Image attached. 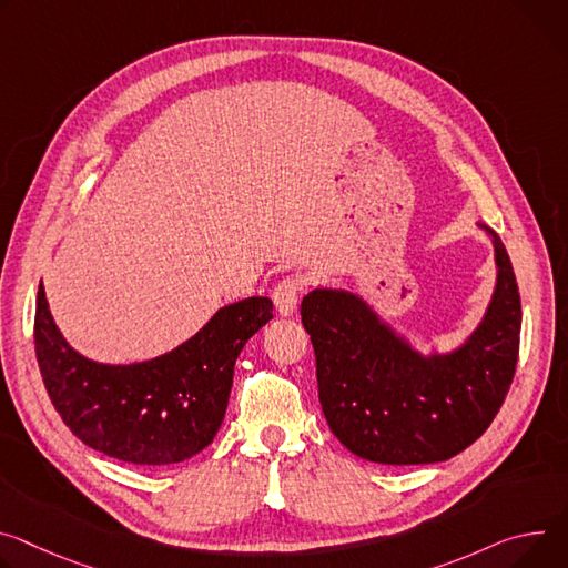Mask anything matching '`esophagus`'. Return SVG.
<instances>
[{"mask_svg": "<svg viewBox=\"0 0 568 568\" xmlns=\"http://www.w3.org/2000/svg\"><path fill=\"white\" fill-rule=\"evenodd\" d=\"M303 285H305V283H303L301 276H285V278L274 287L272 296H274V305H276L278 315L290 317V315L294 313V307H296V303H298V296H301V292H303Z\"/></svg>", "mask_w": 568, "mask_h": 568, "instance_id": "esophagus-1", "label": "esophagus"}]
</instances>
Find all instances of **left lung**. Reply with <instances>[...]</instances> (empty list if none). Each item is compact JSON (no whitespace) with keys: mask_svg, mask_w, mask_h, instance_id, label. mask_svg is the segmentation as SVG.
<instances>
[{"mask_svg":"<svg viewBox=\"0 0 568 568\" xmlns=\"http://www.w3.org/2000/svg\"><path fill=\"white\" fill-rule=\"evenodd\" d=\"M483 229L494 237L496 290L483 324L453 353L424 357L351 292L320 287L303 296L324 417L353 455L381 464L444 462L498 415L517 372L521 296L500 237Z\"/></svg>","mask_w":568,"mask_h":568,"instance_id":"obj_1","label":"left lung"}]
</instances>
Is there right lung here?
Segmentation results:
<instances>
[{
  "label": "right lung",
  "instance_id": "1",
  "mask_svg": "<svg viewBox=\"0 0 568 568\" xmlns=\"http://www.w3.org/2000/svg\"><path fill=\"white\" fill-rule=\"evenodd\" d=\"M267 296L242 298L161 357L101 365L63 339L40 281L36 357L51 403L85 446L122 462L163 467L213 442L226 415L235 359L274 317Z\"/></svg>",
  "mask_w": 568,
  "mask_h": 568
}]
</instances>
